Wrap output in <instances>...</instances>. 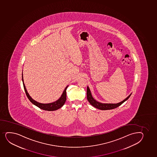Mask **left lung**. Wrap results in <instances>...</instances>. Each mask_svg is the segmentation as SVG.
<instances>
[{"instance_id": "1", "label": "left lung", "mask_w": 157, "mask_h": 157, "mask_svg": "<svg viewBox=\"0 0 157 157\" xmlns=\"http://www.w3.org/2000/svg\"><path fill=\"white\" fill-rule=\"evenodd\" d=\"M87 92H86V96H87V99L90 104H91L93 107L95 108L99 109L100 110H110L118 107L120 106L122 103H124L125 101L128 100V98H130V96L131 95V94L128 95L125 99L121 101L120 103H117V104H105V103H101L98 101H96V100L93 98V97L91 94V91L90 90L89 86H87Z\"/></svg>"}]
</instances>
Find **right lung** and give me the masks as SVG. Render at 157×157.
<instances>
[{"label": "right lung", "mask_w": 157, "mask_h": 157, "mask_svg": "<svg viewBox=\"0 0 157 157\" xmlns=\"http://www.w3.org/2000/svg\"><path fill=\"white\" fill-rule=\"evenodd\" d=\"M22 81H23V84L24 88V90L29 100L30 101L31 103H32L33 104L36 105V106L39 107L41 109L44 110H48V111H54L56 110L59 109V108H61L64 105L65 103L66 100V89L67 88L68 86H66L62 94L61 97L59 98V100H57L56 101L53 102V103H49V104H42V103H38L33 100L32 98L30 97V95H29L27 92L26 89L25 88V86L24 83L23 78V73H22Z\"/></svg>", "instance_id": "obj_1"}]
</instances>
